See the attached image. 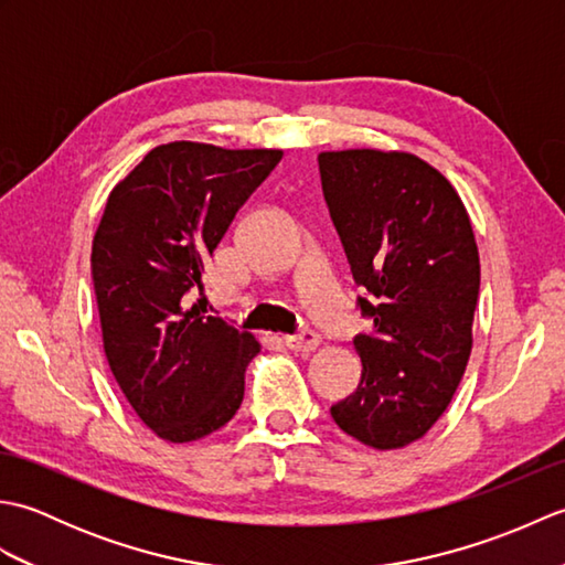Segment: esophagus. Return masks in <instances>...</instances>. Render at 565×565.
I'll list each match as a JSON object with an SVG mask.
<instances>
[{
    "mask_svg": "<svg viewBox=\"0 0 565 565\" xmlns=\"http://www.w3.org/2000/svg\"><path fill=\"white\" fill-rule=\"evenodd\" d=\"M284 342H286V347H289V350H294V352H313V350H318L320 338H318L316 332L306 330V332H301V334H286Z\"/></svg>",
    "mask_w": 565,
    "mask_h": 565,
    "instance_id": "esophagus-1",
    "label": "esophagus"
}]
</instances>
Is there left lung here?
Segmentation results:
<instances>
[{
  "instance_id": "obj_1",
  "label": "left lung",
  "mask_w": 565,
  "mask_h": 565,
  "mask_svg": "<svg viewBox=\"0 0 565 565\" xmlns=\"http://www.w3.org/2000/svg\"><path fill=\"white\" fill-rule=\"evenodd\" d=\"M322 194L374 330L356 334L362 381L330 407L371 449L423 439L451 403L473 347L481 262L451 182L401 150L318 154Z\"/></svg>"
}]
</instances>
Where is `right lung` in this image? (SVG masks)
Instances as JSON below:
<instances>
[{
    "instance_id": "add662e5",
    "label": "right lung",
    "mask_w": 565,
    "mask_h": 565,
    "mask_svg": "<svg viewBox=\"0 0 565 565\" xmlns=\"http://www.w3.org/2000/svg\"><path fill=\"white\" fill-rule=\"evenodd\" d=\"M281 150L174 140L121 179L92 243L104 354L126 401L164 441H196L231 423L255 334L191 303L235 213Z\"/></svg>"
}]
</instances>
